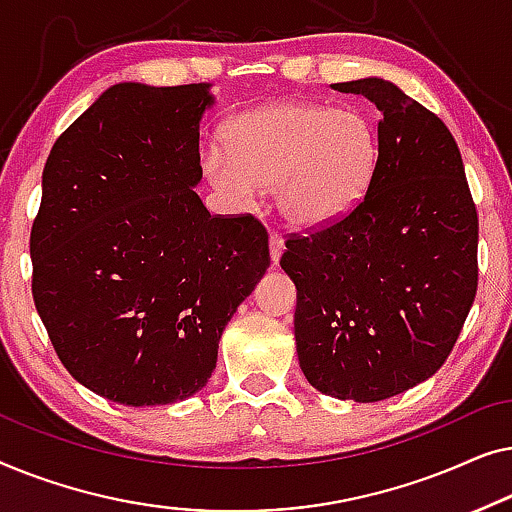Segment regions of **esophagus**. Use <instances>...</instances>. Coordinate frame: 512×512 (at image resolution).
I'll return each instance as SVG.
<instances>
[{
    "label": "esophagus",
    "mask_w": 512,
    "mask_h": 512,
    "mask_svg": "<svg viewBox=\"0 0 512 512\" xmlns=\"http://www.w3.org/2000/svg\"><path fill=\"white\" fill-rule=\"evenodd\" d=\"M269 250H271L273 264H278L280 262V255H283V250H285V241H283V236H280L278 232H273L269 236Z\"/></svg>",
    "instance_id": "34e87169"
}]
</instances>
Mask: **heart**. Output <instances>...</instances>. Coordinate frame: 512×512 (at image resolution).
<instances>
[{
  "label": "heart",
  "instance_id": "heart-1",
  "mask_svg": "<svg viewBox=\"0 0 512 512\" xmlns=\"http://www.w3.org/2000/svg\"><path fill=\"white\" fill-rule=\"evenodd\" d=\"M378 167V132L357 109L278 102L227 127V150L208 143L201 169L236 201L278 185V208L294 227L318 229L362 204Z\"/></svg>",
  "mask_w": 512,
  "mask_h": 512
}]
</instances>
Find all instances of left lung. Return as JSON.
Returning a JSON list of instances; mask_svg holds the SVG:
<instances>
[{"instance_id":"obj_1","label":"left lung","mask_w":512,"mask_h":512,"mask_svg":"<svg viewBox=\"0 0 512 512\" xmlns=\"http://www.w3.org/2000/svg\"><path fill=\"white\" fill-rule=\"evenodd\" d=\"M378 106V167L355 211L285 243L294 338L327 397L383 401L441 369L478 290V213L436 113L383 78L334 83Z\"/></svg>"}]
</instances>
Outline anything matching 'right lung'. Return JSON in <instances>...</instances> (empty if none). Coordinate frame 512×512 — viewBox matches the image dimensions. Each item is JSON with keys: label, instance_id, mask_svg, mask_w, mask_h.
I'll use <instances>...</instances> for the list:
<instances>
[{"label": "right lung", "instance_id": "right-lung-1", "mask_svg": "<svg viewBox=\"0 0 512 512\" xmlns=\"http://www.w3.org/2000/svg\"><path fill=\"white\" fill-rule=\"evenodd\" d=\"M211 85L118 83L50 150L32 225V294L71 376L122 406H167L208 383L269 234L211 215L199 120Z\"/></svg>", "mask_w": 512, "mask_h": 512}]
</instances>
